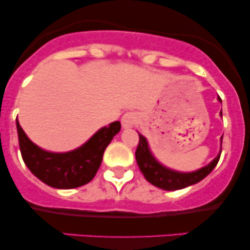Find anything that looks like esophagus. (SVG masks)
I'll return each instance as SVG.
<instances>
[{
    "mask_svg": "<svg viewBox=\"0 0 250 250\" xmlns=\"http://www.w3.org/2000/svg\"><path fill=\"white\" fill-rule=\"evenodd\" d=\"M137 121H139V117L133 111H129V113H125V115L122 116L121 119V123H122V127L125 129L127 128H131L136 125Z\"/></svg>",
    "mask_w": 250,
    "mask_h": 250,
    "instance_id": "1",
    "label": "esophagus"
}]
</instances>
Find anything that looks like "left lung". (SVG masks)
<instances>
[{
    "instance_id": "left-lung-1",
    "label": "left lung",
    "mask_w": 250,
    "mask_h": 250,
    "mask_svg": "<svg viewBox=\"0 0 250 250\" xmlns=\"http://www.w3.org/2000/svg\"><path fill=\"white\" fill-rule=\"evenodd\" d=\"M217 100L222 102L220 96ZM220 114L222 115V111ZM139 146H137L136 151H135L137 166H139L140 170L142 171L143 176L146 177V180L149 183H151L155 187L163 189V190H177V189L189 187V186L200 182L216 167L221 156L220 151V154L208 166L196 171H193V173H179V171L166 168L161 163L157 162L153 154L149 150L146 137L142 136L141 134H139Z\"/></svg>"
}]
</instances>
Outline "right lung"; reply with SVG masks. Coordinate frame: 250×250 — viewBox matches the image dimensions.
Wrapping results in <instances>:
<instances>
[{
    "instance_id": "1",
    "label": "right lung",
    "mask_w": 250,
    "mask_h": 250,
    "mask_svg": "<svg viewBox=\"0 0 250 250\" xmlns=\"http://www.w3.org/2000/svg\"><path fill=\"white\" fill-rule=\"evenodd\" d=\"M20 150L29 170L45 185L57 189L81 187L94 179L103 153L113 137L121 129L115 121L94 134L82 147L68 153H50L39 148L28 139L16 119Z\"/></svg>"
}]
</instances>
